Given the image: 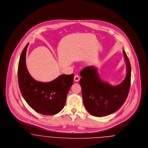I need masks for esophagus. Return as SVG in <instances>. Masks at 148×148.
Returning <instances> with one entry per match:
<instances>
[{"mask_svg": "<svg viewBox=\"0 0 148 148\" xmlns=\"http://www.w3.org/2000/svg\"><path fill=\"white\" fill-rule=\"evenodd\" d=\"M79 80H80V77L79 76V75H75L74 76V81L76 82H77L79 81Z\"/></svg>", "mask_w": 148, "mask_h": 148, "instance_id": "1", "label": "esophagus"}]
</instances>
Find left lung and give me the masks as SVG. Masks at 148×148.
Returning <instances> with one entry per match:
<instances>
[{
    "mask_svg": "<svg viewBox=\"0 0 148 148\" xmlns=\"http://www.w3.org/2000/svg\"><path fill=\"white\" fill-rule=\"evenodd\" d=\"M127 66V75L119 85L112 86L100 78L95 66H87L81 71L80 85L83 104L87 111L96 116L111 114L119 110L126 100L131 84V69L128 58L123 50Z\"/></svg>",
    "mask_w": 148,
    "mask_h": 148,
    "instance_id": "obj_1",
    "label": "left lung"
}]
</instances>
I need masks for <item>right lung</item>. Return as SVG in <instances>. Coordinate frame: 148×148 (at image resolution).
<instances>
[{
	"mask_svg": "<svg viewBox=\"0 0 148 148\" xmlns=\"http://www.w3.org/2000/svg\"><path fill=\"white\" fill-rule=\"evenodd\" d=\"M28 43L21 54L18 66V85L21 95L32 108L41 114L51 115L64 108L69 90L73 83V74L62 75L49 82L34 79L26 67Z\"/></svg>",
	"mask_w": 148,
	"mask_h": 148,
	"instance_id": "add662e5",
	"label": "right lung"
}]
</instances>
